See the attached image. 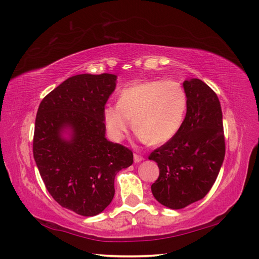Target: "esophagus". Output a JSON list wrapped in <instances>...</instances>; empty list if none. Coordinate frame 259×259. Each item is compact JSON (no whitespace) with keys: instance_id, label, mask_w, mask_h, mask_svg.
<instances>
[{"instance_id":"1","label":"esophagus","mask_w":259,"mask_h":259,"mask_svg":"<svg viewBox=\"0 0 259 259\" xmlns=\"http://www.w3.org/2000/svg\"><path fill=\"white\" fill-rule=\"evenodd\" d=\"M134 159H135V162H140V161L144 160V157L138 155V153H135V155H134Z\"/></svg>"}]
</instances>
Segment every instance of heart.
Returning <instances> with one entry per match:
<instances>
[{"label": "heart", "mask_w": 259, "mask_h": 259, "mask_svg": "<svg viewBox=\"0 0 259 259\" xmlns=\"http://www.w3.org/2000/svg\"><path fill=\"white\" fill-rule=\"evenodd\" d=\"M188 107V97L179 82L152 80L123 88L118 102L106 107L103 119L114 141L123 139L131 121L141 141L161 145L180 130Z\"/></svg>", "instance_id": "b5f03b06"}]
</instances>
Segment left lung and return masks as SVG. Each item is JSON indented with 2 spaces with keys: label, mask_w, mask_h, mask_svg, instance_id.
Wrapping results in <instances>:
<instances>
[{
  "label": "left lung",
  "mask_w": 259,
  "mask_h": 259,
  "mask_svg": "<svg viewBox=\"0 0 259 259\" xmlns=\"http://www.w3.org/2000/svg\"><path fill=\"white\" fill-rule=\"evenodd\" d=\"M184 89L188 107L183 125L172 139L149 156L159 167V177L151 185L152 195L171 209L184 208L208 194L226 151L216 93L199 79L186 80Z\"/></svg>",
  "instance_id": "left-lung-1"
}]
</instances>
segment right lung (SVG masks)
I'll return each mask as SVG.
<instances>
[{"mask_svg": "<svg viewBox=\"0 0 259 259\" xmlns=\"http://www.w3.org/2000/svg\"><path fill=\"white\" fill-rule=\"evenodd\" d=\"M117 75L78 74L47 95L37 109L33 156L41 178L60 206L96 216L114 196V177L134 162L128 148L104 137L103 111ZM65 127L71 138L62 137Z\"/></svg>", "mask_w": 259, "mask_h": 259, "instance_id": "obj_1", "label": "right lung"}]
</instances>
